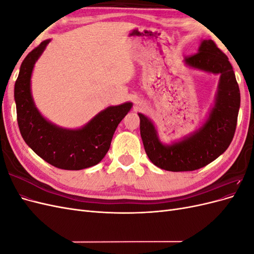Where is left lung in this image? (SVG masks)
Instances as JSON below:
<instances>
[{
	"mask_svg": "<svg viewBox=\"0 0 254 254\" xmlns=\"http://www.w3.org/2000/svg\"><path fill=\"white\" fill-rule=\"evenodd\" d=\"M196 68L220 74L214 108L205 124L181 142L165 146L152 123L139 113L140 131L146 153L156 166L170 172L199 170L217 159L231 144L235 133L241 93L233 67L213 40H203L198 53L184 58Z\"/></svg>",
	"mask_w": 254,
	"mask_h": 254,
	"instance_id": "obj_1",
	"label": "left lung"
}]
</instances>
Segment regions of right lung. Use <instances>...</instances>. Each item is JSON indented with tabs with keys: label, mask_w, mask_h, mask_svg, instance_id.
<instances>
[{
	"label": "right lung",
	"mask_w": 254,
	"mask_h": 254,
	"mask_svg": "<svg viewBox=\"0 0 254 254\" xmlns=\"http://www.w3.org/2000/svg\"><path fill=\"white\" fill-rule=\"evenodd\" d=\"M49 42H41L21 64L14 84L19 129L25 143L51 165L66 171L83 170L96 165L106 156L115 129L131 109L132 104L109 107L77 130L63 129L51 124L37 110L30 93L34 64Z\"/></svg>",
	"instance_id": "1"
}]
</instances>
